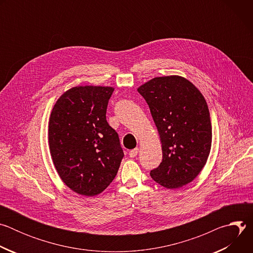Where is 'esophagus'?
Returning a JSON list of instances; mask_svg holds the SVG:
<instances>
[{
	"instance_id": "esophagus-1",
	"label": "esophagus",
	"mask_w": 253,
	"mask_h": 253,
	"mask_svg": "<svg viewBox=\"0 0 253 253\" xmlns=\"http://www.w3.org/2000/svg\"><path fill=\"white\" fill-rule=\"evenodd\" d=\"M138 152H139V149H138V148H135V149H133V150H130V151H129V156H130L131 158H134L135 156H137Z\"/></svg>"
}]
</instances>
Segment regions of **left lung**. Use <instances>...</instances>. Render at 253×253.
Wrapping results in <instances>:
<instances>
[{
    "label": "left lung",
    "mask_w": 253,
    "mask_h": 253,
    "mask_svg": "<svg viewBox=\"0 0 253 253\" xmlns=\"http://www.w3.org/2000/svg\"><path fill=\"white\" fill-rule=\"evenodd\" d=\"M162 144V162L151 170L155 182L168 189L197 177L208 159L212 127L201 92L181 76L156 77L141 85Z\"/></svg>",
    "instance_id": "left-lung-1"
}]
</instances>
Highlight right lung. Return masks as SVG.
Wrapping results in <instances>:
<instances>
[{
	"label": "right lung",
	"instance_id": "obj_1",
	"mask_svg": "<svg viewBox=\"0 0 253 253\" xmlns=\"http://www.w3.org/2000/svg\"><path fill=\"white\" fill-rule=\"evenodd\" d=\"M113 87L77 86L61 95L48 126L54 166L74 192L95 196L113 181L124 156L117 132L106 120Z\"/></svg>",
	"mask_w": 253,
	"mask_h": 253
}]
</instances>
